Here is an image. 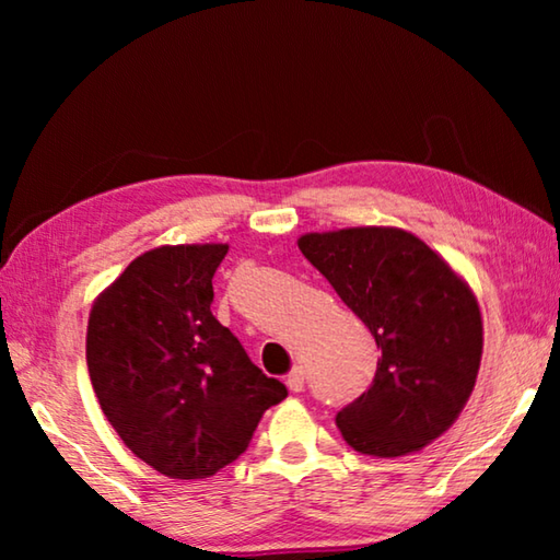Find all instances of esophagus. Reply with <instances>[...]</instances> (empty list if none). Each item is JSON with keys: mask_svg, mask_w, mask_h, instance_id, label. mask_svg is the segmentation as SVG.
<instances>
[{"mask_svg": "<svg viewBox=\"0 0 560 560\" xmlns=\"http://www.w3.org/2000/svg\"><path fill=\"white\" fill-rule=\"evenodd\" d=\"M287 385L291 393H301L303 385H306V375H303L301 368H293V371L287 375Z\"/></svg>", "mask_w": 560, "mask_h": 560, "instance_id": "esophagus-1", "label": "esophagus"}]
</instances>
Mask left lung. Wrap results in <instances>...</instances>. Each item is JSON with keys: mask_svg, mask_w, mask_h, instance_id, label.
<instances>
[{"mask_svg": "<svg viewBox=\"0 0 560 560\" xmlns=\"http://www.w3.org/2000/svg\"><path fill=\"white\" fill-rule=\"evenodd\" d=\"M299 249L383 353L368 393L336 415L343 440L371 457H402L438 440L479 373L481 314L467 283L393 226L303 234Z\"/></svg>", "mask_w": 560, "mask_h": 560, "instance_id": "left-lung-1", "label": "left lung"}]
</instances>
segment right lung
Segmentation results:
<instances>
[{
    "instance_id": "1",
    "label": "right lung",
    "mask_w": 560,
    "mask_h": 560,
    "mask_svg": "<svg viewBox=\"0 0 560 560\" xmlns=\"http://www.w3.org/2000/svg\"><path fill=\"white\" fill-rule=\"evenodd\" d=\"M226 244L160 246L93 303L86 363L113 430L173 479H205L249 447L261 415L289 395L212 316Z\"/></svg>"
}]
</instances>
